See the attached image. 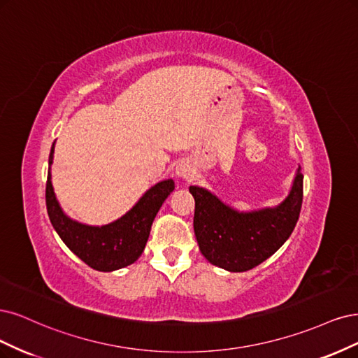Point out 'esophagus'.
Segmentation results:
<instances>
[{
  "instance_id": "obj_1",
  "label": "esophagus",
  "mask_w": 358,
  "mask_h": 358,
  "mask_svg": "<svg viewBox=\"0 0 358 358\" xmlns=\"http://www.w3.org/2000/svg\"><path fill=\"white\" fill-rule=\"evenodd\" d=\"M176 172L180 178L186 180V181H189L193 177V169L187 162H180L176 168Z\"/></svg>"
}]
</instances>
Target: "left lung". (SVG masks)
<instances>
[{
  "label": "left lung",
  "mask_w": 358,
  "mask_h": 358,
  "mask_svg": "<svg viewBox=\"0 0 358 358\" xmlns=\"http://www.w3.org/2000/svg\"><path fill=\"white\" fill-rule=\"evenodd\" d=\"M194 198L193 229L205 259L230 272H245L271 257L292 235L303 201L301 166L290 194L275 208L238 213L202 187Z\"/></svg>",
  "instance_id": "obj_1"
}]
</instances>
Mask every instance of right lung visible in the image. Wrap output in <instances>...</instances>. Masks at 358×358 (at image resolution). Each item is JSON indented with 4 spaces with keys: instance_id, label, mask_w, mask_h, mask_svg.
I'll return each instance as SVG.
<instances>
[{
    "instance_id": "add662e5",
    "label": "right lung",
    "mask_w": 358,
    "mask_h": 358,
    "mask_svg": "<svg viewBox=\"0 0 358 358\" xmlns=\"http://www.w3.org/2000/svg\"><path fill=\"white\" fill-rule=\"evenodd\" d=\"M53 148L55 143L49 156L45 206H48L49 218L57 235L65 242V245L92 269L111 272L132 264L143 255L155 217L168 194L174 190V181L165 180L157 182L119 220L101 227L86 226L68 218L56 201L50 181Z\"/></svg>"
}]
</instances>
